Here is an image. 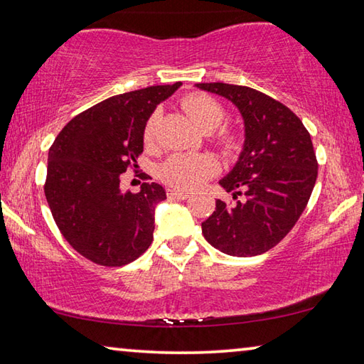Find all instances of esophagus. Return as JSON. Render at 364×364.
<instances>
[{"label": "esophagus", "instance_id": "esophagus-1", "mask_svg": "<svg viewBox=\"0 0 364 364\" xmlns=\"http://www.w3.org/2000/svg\"><path fill=\"white\" fill-rule=\"evenodd\" d=\"M167 196L170 197V199H183L184 200V199H188L191 193H188V191H181V189H168Z\"/></svg>", "mask_w": 364, "mask_h": 364}]
</instances>
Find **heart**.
I'll return each mask as SVG.
<instances>
[{"label":"heart","mask_w":364,"mask_h":364,"mask_svg":"<svg viewBox=\"0 0 364 364\" xmlns=\"http://www.w3.org/2000/svg\"><path fill=\"white\" fill-rule=\"evenodd\" d=\"M183 109L202 132L215 130L226 115L223 104L205 93H193L184 97ZM159 119V112H152L146 122L143 132L146 146L156 143ZM215 141L225 152H232L239 146L237 134L231 130H220ZM217 171L218 162L210 154H173L160 167V178L173 188L193 189Z\"/></svg>","instance_id":"b5f03b06"}]
</instances>
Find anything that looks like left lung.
<instances>
[{"label":"left lung","mask_w":364,"mask_h":364,"mask_svg":"<svg viewBox=\"0 0 364 364\" xmlns=\"http://www.w3.org/2000/svg\"><path fill=\"white\" fill-rule=\"evenodd\" d=\"M196 86L231 101L245 127L237 164L220 180L236 202L218 199L215 212L202 223V234L228 255L264 254L297 223L315 188L318 162L310 133L284 104L249 86Z\"/></svg>","instance_id":"obj_1"}]
</instances>
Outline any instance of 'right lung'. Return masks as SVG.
<instances>
[{"mask_svg": "<svg viewBox=\"0 0 364 364\" xmlns=\"http://www.w3.org/2000/svg\"><path fill=\"white\" fill-rule=\"evenodd\" d=\"M147 86L104 100L67 123L48 154L45 196L65 241L102 267H123L149 249L154 208L167 199L157 183L120 189V175L143 152V132L157 104L180 88Z\"/></svg>", "mask_w": 364, "mask_h": 364, "instance_id": "1", "label": "right lung"}]
</instances>
